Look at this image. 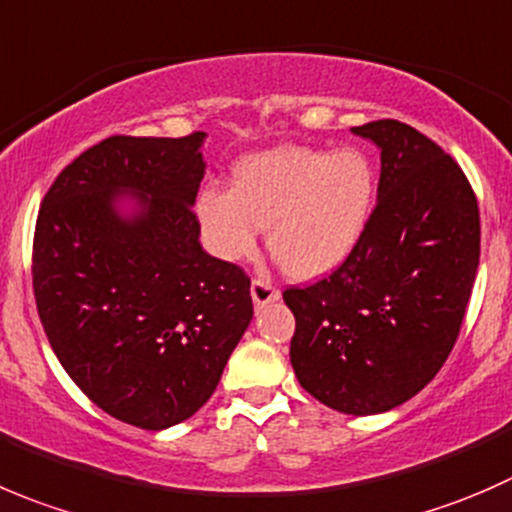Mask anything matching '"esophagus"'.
<instances>
[{"mask_svg": "<svg viewBox=\"0 0 512 512\" xmlns=\"http://www.w3.org/2000/svg\"><path fill=\"white\" fill-rule=\"evenodd\" d=\"M251 298H254L256 306H266V303L278 301L281 291L268 278H254V283H251Z\"/></svg>", "mask_w": 512, "mask_h": 512, "instance_id": "1", "label": "esophagus"}]
</instances>
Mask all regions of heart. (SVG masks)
Listing matches in <instances>:
<instances>
[{"label": "heart", "mask_w": 512, "mask_h": 512, "mask_svg": "<svg viewBox=\"0 0 512 512\" xmlns=\"http://www.w3.org/2000/svg\"><path fill=\"white\" fill-rule=\"evenodd\" d=\"M378 176L358 149L281 144L236 161L231 189H204L196 201L214 256L241 261L268 229V251L293 278L341 266L371 224Z\"/></svg>", "instance_id": "b5f03b06"}]
</instances>
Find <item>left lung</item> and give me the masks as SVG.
I'll use <instances>...</instances> for the list:
<instances>
[{
  "label": "left lung",
  "mask_w": 512,
  "mask_h": 512,
  "mask_svg": "<svg viewBox=\"0 0 512 512\" xmlns=\"http://www.w3.org/2000/svg\"><path fill=\"white\" fill-rule=\"evenodd\" d=\"M381 149L371 224L321 281L286 288L291 366L316 401L391 411L428 386L458 341L480 261V211L463 169L396 119L353 126Z\"/></svg>",
  "instance_id": "obj_1"
}]
</instances>
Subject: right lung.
<instances>
[{"label": "right lung", "instance_id": "right-lung-1", "mask_svg": "<svg viewBox=\"0 0 512 512\" xmlns=\"http://www.w3.org/2000/svg\"><path fill=\"white\" fill-rule=\"evenodd\" d=\"M204 136L99 141L57 176L34 229V298L59 363L101 411L144 430L209 401L254 318L244 268L199 244ZM121 195L140 206L129 220Z\"/></svg>", "mask_w": 512, "mask_h": 512}]
</instances>
